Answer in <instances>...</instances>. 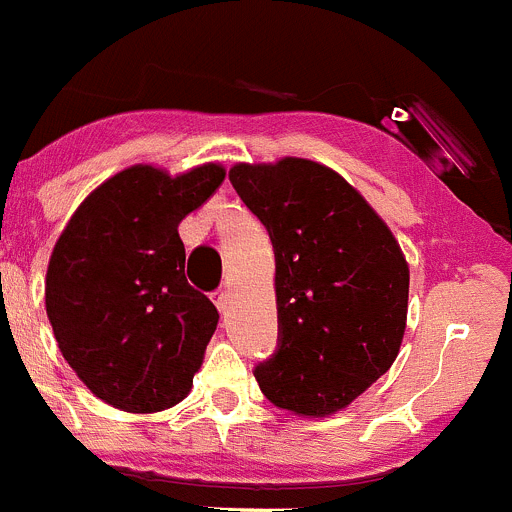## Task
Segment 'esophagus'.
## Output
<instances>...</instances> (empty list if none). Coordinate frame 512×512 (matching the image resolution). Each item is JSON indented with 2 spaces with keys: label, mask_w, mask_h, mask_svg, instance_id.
Wrapping results in <instances>:
<instances>
[{
  "label": "esophagus",
  "mask_w": 512,
  "mask_h": 512,
  "mask_svg": "<svg viewBox=\"0 0 512 512\" xmlns=\"http://www.w3.org/2000/svg\"><path fill=\"white\" fill-rule=\"evenodd\" d=\"M213 299L215 304H218L220 312H227V309H230V292H227V289H218V292H213Z\"/></svg>",
  "instance_id": "obj_1"
}]
</instances>
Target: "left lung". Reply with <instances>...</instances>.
<instances>
[{
	"label": "left lung",
	"instance_id": "1",
	"mask_svg": "<svg viewBox=\"0 0 512 512\" xmlns=\"http://www.w3.org/2000/svg\"><path fill=\"white\" fill-rule=\"evenodd\" d=\"M230 183L275 247L280 349L257 384L277 409L337 414L399 356L409 262L364 195L317 160L235 163Z\"/></svg>",
	"mask_w": 512,
	"mask_h": 512
}]
</instances>
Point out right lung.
<instances>
[{"instance_id":"1","label":"right lung","mask_w":512,"mask_h":512,"mask_svg":"<svg viewBox=\"0 0 512 512\" xmlns=\"http://www.w3.org/2000/svg\"><path fill=\"white\" fill-rule=\"evenodd\" d=\"M223 180L220 163L178 175L131 165L91 190L56 240L46 317L76 376L113 409L156 414L193 389L220 314L185 280L178 225Z\"/></svg>"}]
</instances>
